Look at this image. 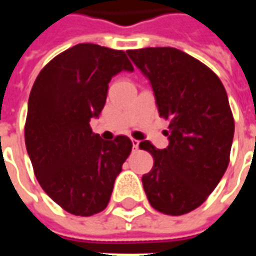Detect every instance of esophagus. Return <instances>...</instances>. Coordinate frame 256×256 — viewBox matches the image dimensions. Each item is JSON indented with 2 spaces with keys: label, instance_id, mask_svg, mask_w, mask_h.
<instances>
[{
  "label": "esophagus",
  "instance_id": "obj_1",
  "mask_svg": "<svg viewBox=\"0 0 256 256\" xmlns=\"http://www.w3.org/2000/svg\"><path fill=\"white\" fill-rule=\"evenodd\" d=\"M132 142H133V148L134 150H138V146H140V141L138 140H132Z\"/></svg>",
  "mask_w": 256,
  "mask_h": 256
}]
</instances>
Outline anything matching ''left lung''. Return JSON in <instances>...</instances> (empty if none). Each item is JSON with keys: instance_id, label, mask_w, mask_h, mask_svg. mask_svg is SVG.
<instances>
[{"instance_id": "obj_1", "label": "left lung", "mask_w": 256, "mask_h": 256, "mask_svg": "<svg viewBox=\"0 0 256 256\" xmlns=\"http://www.w3.org/2000/svg\"><path fill=\"white\" fill-rule=\"evenodd\" d=\"M128 54L150 79L160 118L170 120L166 150L140 142L155 160L142 176L148 202L166 215L188 214L207 200L230 160L234 119L226 90L211 68L176 48Z\"/></svg>"}]
</instances>
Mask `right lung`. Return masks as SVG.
I'll use <instances>...</instances> for the list:
<instances>
[{"instance_id": "1", "label": "right lung", "mask_w": 256, "mask_h": 256, "mask_svg": "<svg viewBox=\"0 0 256 256\" xmlns=\"http://www.w3.org/2000/svg\"><path fill=\"white\" fill-rule=\"evenodd\" d=\"M133 64L123 50L78 44L42 68L31 89L26 148L42 189L67 212L90 216L106 208L132 140L106 141L90 119L106 106L108 84Z\"/></svg>"}]
</instances>
